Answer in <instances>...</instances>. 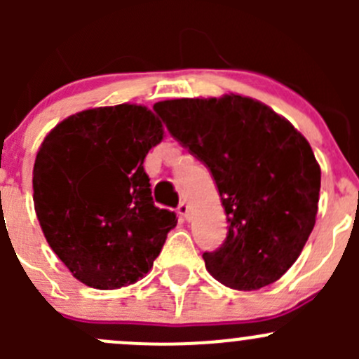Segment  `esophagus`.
Wrapping results in <instances>:
<instances>
[{
    "label": "esophagus",
    "instance_id": "esophagus-1",
    "mask_svg": "<svg viewBox=\"0 0 359 359\" xmlns=\"http://www.w3.org/2000/svg\"><path fill=\"white\" fill-rule=\"evenodd\" d=\"M177 213H179L184 220H189V205L182 201L179 205V208H177Z\"/></svg>",
    "mask_w": 359,
    "mask_h": 359
}]
</instances>
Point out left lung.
<instances>
[{
	"label": "left lung",
	"mask_w": 359,
	"mask_h": 359,
	"mask_svg": "<svg viewBox=\"0 0 359 359\" xmlns=\"http://www.w3.org/2000/svg\"><path fill=\"white\" fill-rule=\"evenodd\" d=\"M168 132L208 166L227 238L205 252L206 271L234 290H259L293 266L316 222L321 170L283 116L250 97L154 104Z\"/></svg>",
	"instance_id": "left-lung-1"
}]
</instances>
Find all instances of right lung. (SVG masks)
<instances>
[{"mask_svg":"<svg viewBox=\"0 0 359 359\" xmlns=\"http://www.w3.org/2000/svg\"><path fill=\"white\" fill-rule=\"evenodd\" d=\"M165 137L137 104L95 107L60 121L32 170V200L46 241L76 280L116 290L142 280L177 226L154 206L144 159Z\"/></svg>","mask_w":359,"mask_h":359,"instance_id":"right-lung-1","label":"right lung"}]
</instances>
